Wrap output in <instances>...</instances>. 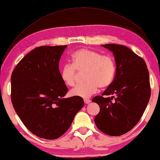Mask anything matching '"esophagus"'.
<instances>
[{"label":"esophagus","mask_w":160,"mask_h":160,"mask_svg":"<svg viewBox=\"0 0 160 160\" xmlns=\"http://www.w3.org/2000/svg\"><path fill=\"white\" fill-rule=\"evenodd\" d=\"M84 102L85 104H89L91 103V100L88 99H84Z\"/></svg>","instance_id":"34e87169"}]
</instances>
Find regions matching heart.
I'll return each instance as SVG.
<instances>
[{"mask_svg": "<svg viewBox=\"0 0 160 160\" xmlns=\"http://www.w3.org/2000/svg\"><path fill=\"white\" fill-rule=\"evenodd\" d=\"M72 64L63 65L61 71L62 81L68 86H73L77 78V71L85 72V83L79 85L70 91L71 96L89 98L98 88L104 89L112 83L115 72L113 58L109 55L92 49H81L71 56Z\"/></svg>", "mask_w": 160, "mask_h": 160, "instance_id": "b5f03b06", "label": "heart"}]
</instances>
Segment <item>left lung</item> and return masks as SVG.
Returning <instances> with one entry per match:
<instances>
[{
    "mask_svg": "<svg viewBox=\"0 0 160 160\" xmlns=\"http://www.w3.org/2000/svg\"><path fill=\"white\" fill-rule=\"evenodd\" d=\"M102 46L113 52L116 71L108 89L92 99L100 108L95 123L104 133L119 136L138 123L147 107L151 95L149 71L145 61L128 47L115 44ZM106 95L111 97H102Z\"/></svg>",
    "mask_w": 160,
    "mask_h": 160,
    "instance_id": "8db88e82",
    "label": "left lung"
}]
</instances>
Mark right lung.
I'll return each instance as SVG.
<instances>
[{
    "label": "right lung",
    "mask_w": 160,
    "mask_h": 160,
    "mask_svg": "<svg viewBox=\"0 0 160 160\" xmlns=\"http://www.w3.org/2000/svg\"><path fill=\"white\" fill-rule=\"evenodd\" d=\"M67 46L35 48L19 61L11 75L13 108L26 128L41 138L61 137L84 105L82 98H64L68 89L59 63Z\"/></svg>",
    "instance_id": "right-lung-1"
}]
</instances>
